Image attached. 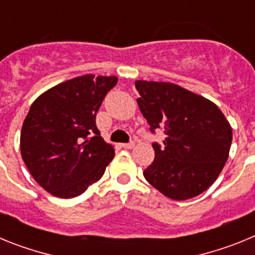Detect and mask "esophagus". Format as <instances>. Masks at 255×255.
Returning <instances> with one entry per match:
<instances>
[{
	"label": "esophagus",
	"instance_id": "34e87169",
	"mask_svg": "<svg viewBox=\"0 0 255 255\" xmlns=\"http://www.w3.org/2000/svg\"><path fill=\"white\" fill-rule=\"evenodd\" d=\"M135 143L134 141H129V143H124L123 147L125 148V149H131V148H134Z\"/></svg>",
	"mask_w": 255,
	"mask_h": 255
}]
</instances>
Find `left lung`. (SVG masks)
I'll return each mask as SVG.
<instances>
[{
    "mask_svg": "<svg viewBox=\"0 0 255 255\" xmlns=\"http://www.w3.org/2000/svg\"><path fill=\"white\" fill-rule=\"evenodd\" d=\"M135 88L150 132L166 135L163 145L152 144L154 161L144 177L171 199L197 197L216 181L229 158V121L215 103L176 84L138 80Z\"/></svg>",
    "mask_w": 255,
    "mask_h": 255,
    "instance_id": "8db88e82",
    "label": "left lung"
}]
</instances>
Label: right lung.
I'll return each instance as SVG.
<instances>
[{"instance_id":"right-lung-1","label":"right lung","mask_w":255,"mask_h":255,"mask_svg":"<svg viewBox=\"0 0 255 255\" xmlns=\"http://www.w3.org/2000/svg\"><path fill=\"white\" fill-rule=\"evenodd\" d=\"M116 83V76H79L51 88L30 106L20 135L21 157L31 176L52 195L83 194L115 157L96 116Z\"/></svg>"}]
</instances>
